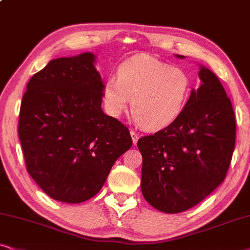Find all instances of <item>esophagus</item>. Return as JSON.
I'll return each instance as SVG.
<instances>
[{"instance_id":"1","label":"esophagus","mask_w":250,"mask_h":250,"mask_svg":"<svg viewBox=\"0 0 250 250\" xmlns=\"http://www.w3.org/2000/svg\"><path fill=\"white\" fill-rule=\"evenodd\" d=\"M130 135H131L132 143H134V145H136V144H137V141H138V138H140V136H138L137 132H135L134 130L130 131Z\"/></svg>"}]
</instances>
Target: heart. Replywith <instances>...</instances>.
<instances>
[{"label":"heart","mask_w":250,"mask_h":250,"mask_svg":"<svg viewBox=\"0 0 250 250\" xmlns=\"http://www.w3.org/2000/svg\"><path fill=\"white\" fill-rule=\"evenodd\" d=\"M191 81L180 68L148 54H138L107 78L103 96L107 112L120 116L131 100L134 118L146 130H160L180 118L190 96Z\"/></svg>","instance_id":"obj_1"}]
</instances>
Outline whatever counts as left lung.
I'll return each mask as SVG.
<instances>
[{"label": "left lung", "mask_w": 250, "mask_h": 250, "mask_svg": "<svg viewBox=\"0 0 250 250\" xmlns=\"http://www.w3.org/2000/svg\"><path fill=\"white\" fill-rule=\"evenodd\" d=\"M198 77L180 118L137 143L142 194L162 212H183L209 196L225 179L234 151L235 116L225 88L204 65Z\"/></svg>", "instance_id": "obj_1"}]
</instances>
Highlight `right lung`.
Instances as JSON below:
<instances>
[{"instance_id": "add662e5", "label": "right lung", "mask_w": 250, "mask_h": 250, "mask_svg": "<svg viewBox=\"0 0 250 250\" xmlns=\"http://www.w3.org/2000/svg\"><path fill=\"white\" fill-rule=\"evenodd\" d=\"M96 55L49 61L27 83L18 134L28 174L53 200L82 203L103 188L131 147L128 128L102 109Z\"/></svg>"}]
</instances>
